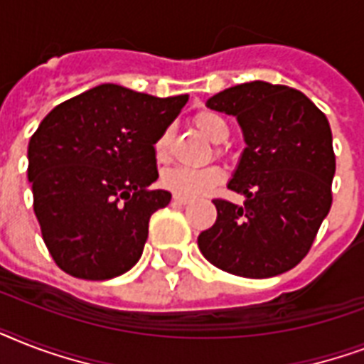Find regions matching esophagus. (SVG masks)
Instances as JSON below:
<instances>
[{"label": "esophagus", "instance_id": "1", "mask_svg": "<svg viewBox=\"0 0 364 364\" xmlns=\"http://www.w3.org/2000/svg\"><path fill=\"white\" fill-rule=\"evenodd\" d=\"M173 202H176V204H181V205H187V204H191V200L187 198V196H179V194H173Z\"/></svg>", "mask_w": 364, "mask_h": 364}]
</instances>
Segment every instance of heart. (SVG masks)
Returning a JSON list of instances; mask_svg holds the SVG:
<instances>
[{
  "label": "heart",
  "mask_w": 364,
  "mask_h": 364,
  "mask_svg": "<svg viewBox=\"0 0 364 364\" xmlns=\"http://www.w3.org/2000/svg\"><path fill=\"white\" fill-rule=\"evenodd\" d=\"M194 124L202 134H204L210 141L213 143H225L230 136V128H228L227 121L221 115H217L213 111H202L194 117ZM168 139L170 134L164 132L162 136L156 139L154 151L159 159H164L166 151H168ZM223 171L215 166L211 168H204V170H191V168H170L166 170L160 177L162 187L171 191L173 194L179 196H187V198H198L204 196L210 191L223 181Z\"/></svg>",
  "instance_id": "b5f03b06"
}]
</instances>
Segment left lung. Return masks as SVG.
I'll return each mask as SVG.
<instances>
[{
	"mask_svg": "<svg viewBox=\"0 0 364 364\" xmlns=\"http://www.w3.org/2000/svg\"><path fill=\"white\" fill-rule=\"evenodd\" d=\"M205 105L242 128L245 149L228 188L245 200H213L217 221L198 236L200 251L234 276H279L304 259L333 204L327 117L300 90L264 81L227 88Z\"/></svg>",
	"mask_w": 364,
	"mask_h": 364,
	"instance_id": "8db88e82",
	"label": "left lung"
}]
</instances>
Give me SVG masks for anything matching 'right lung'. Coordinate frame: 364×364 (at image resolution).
<instances>
[{"label": "right lung", "mask_w": 364, "mask_h": 364, "mask_svg": "<svg viewBox=\"0 0 364 364\" xmlns=\"http://www.w3.org/2000/svg\"><path fill=\"white\" fill-rule=\"evenodd\" d=\"M188 102L100 85L56 105L28 145L33 211L54 262L81 279H111L136 264L149 219L170 204L154 143Z\"/></svg>", "instance_id": "add662e5"}]
</instances>
